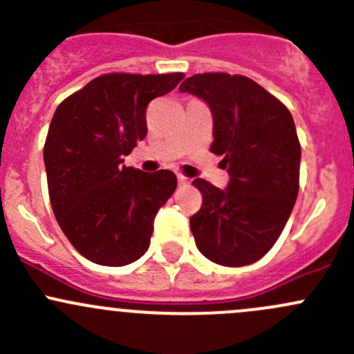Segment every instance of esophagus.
<instances>
[{
	"mask_svg": "<svg viewBox=\"0 0 354 354\" xmlns=\"http://www.w3.org/2000/svg\"><path fill=\"white\" fill-rule=\"evenodd\" d=\"M178 183H180V185H188V183H190V180H188L187 176H183V174H178Z\"/></svg>",
	"mask_w": 354,
	"mask_h": 354,
	"instance_id": "34e87169",
	"label": "esophagus"
}]
</instances>
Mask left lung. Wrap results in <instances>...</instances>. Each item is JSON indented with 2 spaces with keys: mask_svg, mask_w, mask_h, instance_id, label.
Masks as SVG:
<instances>
[{
  "mask_svg": "<svg viewBox=\"0 0 354 354\" xmlns=\"http://www.w3.org/2000/svg\"><path fill=\"white\" fill-rule=\"evenodd\" d=\"M180 92L209 106L210 151L224 157L230 174L224 190L202 178L194 180L203 198L190 217L197 248L219 266L257 262L283 233L298 197L301 147L291 113L241 75H194Z\"/></svg>",
  "mask_w": 354,
  "mask_h": 354,
  "instance_id": "obj_1",
  "label": "left lung"
}]
</instances>
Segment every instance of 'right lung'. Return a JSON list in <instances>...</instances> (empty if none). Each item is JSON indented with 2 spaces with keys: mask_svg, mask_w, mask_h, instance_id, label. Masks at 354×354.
Returning a JSON list of instances; mask_svg holds the SVG:
<instances>
[{
  "mask_svg": "<svg viewBox=\"0 0 354 354\" xmlns=\"http://www.w3.org/2000/svg\"><path fill=\"white\" fill-rule=\"evenodd\" d=\"M183 77L102 75L55 111L44 145L49 198L68 241L91 262L128 266L149 250L154 219L176 190V176L123 162L147 135L149 102Z\"/></svg>",
  "mask_w": 354,
  "mask_h": 354,
  "instance_id": "1",
  "label": "right lung"
}]
</instances>
